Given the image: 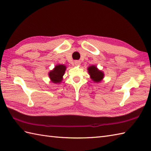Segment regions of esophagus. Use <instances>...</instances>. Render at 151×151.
<instances>
[{
	"label": "esophagus",
	"mask_w": 151,
	"mask_h": 151,
	"mask_svg": "<svg viewBox=\"0 0 151 151\" xmlns=\"http://www.w3.org/2000/svg\"><path fill=\"white\" fill-rule=\"evenodd\" d=\"M74 63H75V65L76 66H79V65H81V61H79V60H76L74 62Z\"/></svg>",
	"instance_id": "esophagus-1"
}]
</instances>
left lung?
Returning a JSON list of instances; mask_svg holds the SVG:
<instances>
[{"label": "left lung", "mask_w": 151, "mask_h": 151, "mask_svg": "<svg viewBox=\"0 0 151 151\" xmlns=\"http://www.w3.org/2000/svg\"><path fill=\"white\" fill-rule=\"evenodd\" d=\"M88 71L90 75L91 78L95 82H100L104 78V73L99 70L95 65H91L88 68Z\"/></svg>", "instance_id": "obj_1"}]
</instances>
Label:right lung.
<instances>
[{
  "label": "right lung",
  "mask_w": 151,
  "mask_h": 151,
  "mask_svg": "<svg viewBox=\"0 0 151 151\" xmlns=\"http://www.w3.org/2000/svg\"><path fill=\"white\" fill-rule=\"evenodd\" d=\"M66 66L64 65H57L54 69L50 70L49 73V76L50 81L54 84H60L63 80V76L65 73Z\"/></svg>",
  "instance_id": "add662e5"
}]
</instances>
